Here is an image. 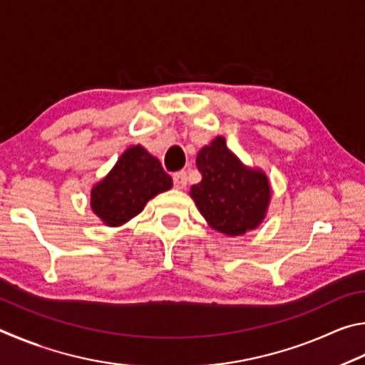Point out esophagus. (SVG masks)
Wrapping results in <instances>:
<instances>
[{"label":"esophagus","mask_w":365,"mask_h":365,"mask_svg":"<svg viewBox=\"0 0 365 365\" xmlns=\"http://www.w3.org/2000/svg\"><path fill=\"white\" fill-rule=\"evenodd\" d=\"M173 184H175L176 189H184L187 184V178H186V173L184 171H176L175 175H173Z\"/></svg>","instance_id":"1"}]
</instances>
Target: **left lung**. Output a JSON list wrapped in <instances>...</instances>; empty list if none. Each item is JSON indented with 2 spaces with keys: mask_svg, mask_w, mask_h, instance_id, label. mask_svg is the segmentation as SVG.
<instances>
[{
  "mask_svg": "<svg viewBox=\"0 0 365 365\" xmlns=\"http://www.w3.org/2000/svg\"><path fill=\"white\" fill-rule=\"evenodd\" d=\"M202 181L190 187L197 208L213 229L226 235H242L264 220L271 186L261 170L248 168L218 136L197 153Z\"/></svg>",
  "mask_w": 365,
  "mask_h": 365,
  "instance_id": "left-lung-1",
  "label": "left lung"
}]
</instances>
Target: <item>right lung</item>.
<instances>
[{"instance_id":"right-lung-1","label":"right lung","mask_w":365,"mask_h":365,"mask_svg":"<svg viewBox=\"0 0 365 365\" xmlns=\"http://www.w3.org/2000/svg\"><path fill=\"white\" fill-rule=\"evenodd\" d=\"M171 186L173 179L162 163L143 145H133L121 153L110 173L93 186L91 208L106 226H121Z\"/></svg>"}]
</instances>
